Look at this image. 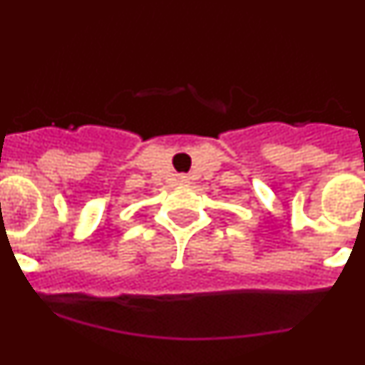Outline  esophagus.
<instances>
[{"instance_id": "esophagus-1", "label": "esophagus", "mask_w": 365, "mask_h": 365, "mask_svg": "<svg viewBox=\"0 0 365 365\" xmlns=\"http://www.w3.org/2000/svg\"><path fill=\"white\" fill-rule=\"evenodd\" d=\"M180 182H190V177L188 175H180Z\"/></svg>"}]
</instances>
